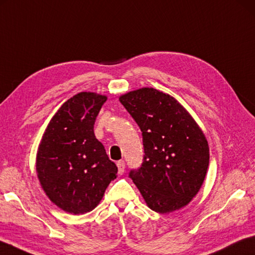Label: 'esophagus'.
I'll list each match as a JSON object with an SVG mask.
<instances>
[{
  "label": "esophagus",
  "mask_w": 255,
  "mask_h": 255,
  "mask_svg": "<svg viewBox=\"0 0 255 255\" xmlns=\"http://www.w3.org/2000/svg\"><path fill=\"white\" fill-rule=\"evenodd\" d=\"M117 167H118V173L120 175H123L125 172V167H126V164H125L124 160H119L117 163Z\"/></svg>",
  "instance_id": "1"
}]
</instances>
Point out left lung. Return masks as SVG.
Wrapping results in <instances>:
<instances>
[{"mask_svg": "<svg viewBox=\"0 0 255 255\" xmlns=\"http://www.w3.org/2000/svg\"><path fill=\"white\" fill-rule=\"evenodd\" d=\"M142 135L143 160L129 177L160 214L186 206L200 191L210 163L202 129L174 97L154 88L120 96Z\"/></svg>", "mask_w": 255, "mask_h": 255, "instance_id": "left-lung-1", "label": "left lung"}]
</instances>
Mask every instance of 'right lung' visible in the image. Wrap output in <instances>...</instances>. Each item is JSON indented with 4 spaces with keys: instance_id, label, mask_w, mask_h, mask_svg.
Returning a JSON list of instances; mask_svg holds the SVG:
<instances>
[{
    "instance_id": "right-lung-1",
    "label": "right lung",
    "mask_w": 255,
    "mask_h": 255,
    "mask_svg": "<svg viewBox=\"0 0 255 255\" xmlns=\"http://www.w3.org/2000/svg\"><path fill=\"white\" fill-rule=\"evenodd\" d=\"M106 100L95 92L68 99L50 120L36 152V173L44 193L71 214L94 210L117 177V166L94 132Z\"/></svg>"
}]
</instances>
